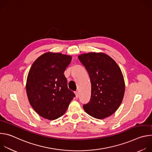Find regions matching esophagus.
<instances>
[{"mask_svg": "<svg viewBox=\"0 0 152 152\" xmlns=\"http://www.w3.org/2000/svg\"><path fill=\"white\" fill-rule=\"evenodd\" d=\"M75 96H76V99H77V98H78V97H79V93H78V92H77V91H76V92H75Z\"/></svg>", "mask_w": 152, "mask_h": 152, "instance_id": "1", "label": "esophagus"}]
</instances>
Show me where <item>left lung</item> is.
Listing matches in <instances>:
<instances>
[{"label":"left lung","mask_w":152,"mask_h":152,"mask_svg":"<svg viewBox=\"0 0 152 152\" xmlns=\"http://www.w3.org/2000/svg\"><path fill=\"white\" fill-rule=\"evenodd\" d=\"M87 70L91 83L90 102L83 105L91 117L103 119L113 115L120 106L125 91L122 72L110 56L90 52L78 56Z\"/></svg>","instance_id":"1"}]
</instances>
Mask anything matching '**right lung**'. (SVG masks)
I'll return each mask as SVG.
<instances>
[{"instance_id": "add662e5", "label": "right lung", "mask_w": 152, "mask_h": 152, "mask_svg": "<svg viewBox=\"0 0 152 152\" xmlns=\"http://www.w3.org/2000/svg\"><path fill=\"white\" fill-rule=\"evenodd\" d=\"M71 61L70 55L48 52L32 65L27 77L26 93L31 106L41 117L50 120L58 118L75 97L68 88L64 75Z\"/></svg>"}]
</instances>
